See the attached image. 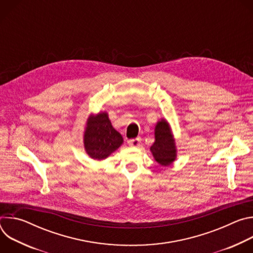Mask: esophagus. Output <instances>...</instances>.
Masks as SVG:
<instances>
[{"mask_svg":"<svg viewBox=\"0 0 253 253\" xmlns=\"http://www.w3.org/2000/svg\"><path fill=\"white\" fill-rule=\"evenodd\" d=\"M129 146L131 147H138L141 144V138H135V139H131L128 141Z\"/></svg>","mask_w":253,"mask_h":253,"instance_id":"1","label":"esophagus"}]
</instances>
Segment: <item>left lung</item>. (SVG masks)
Listing matches in <instances>:
<instances>
[{"label": "left lung", "mask_w": 253, "mask_h": 253, "mask_svg": "<svg viewBox=\"0 0 253 253\" xmlns=\"http://www.w3.org/2000/svg\"><path fill=\"white\" fill-rule=\"evenodd\" d=\"M154 136L155 141L150 151L155 161L161 166H170L177 158V148L170 124L165 118H161L156 123Z\"/></svg>", "instance_id": "left-lung-1"}]
</instances>
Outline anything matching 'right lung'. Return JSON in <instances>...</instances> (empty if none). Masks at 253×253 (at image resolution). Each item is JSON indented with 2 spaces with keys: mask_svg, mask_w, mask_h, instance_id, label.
Listing matches in <instances>:
<instances>
[{
  "mask_svg": "<svg viewBox=\"0 0 253 253\" xmlns=\"http://www.w3.org/2000/svg\"><path fill=\"white\" fill-rule=\"evenodd\" d=\"M123 137L114 129L107 112L91 114L83 134L84 148L88 156L101 161L109 157L123 144Z\"/></svg>",
  "mask_w": 253,
  "mask_h": 253,
  "instance_id": "1",
  "label": "right lung"
}]
</instances>
